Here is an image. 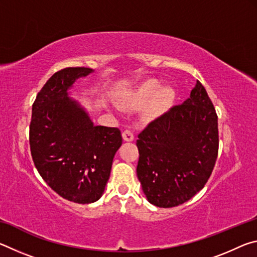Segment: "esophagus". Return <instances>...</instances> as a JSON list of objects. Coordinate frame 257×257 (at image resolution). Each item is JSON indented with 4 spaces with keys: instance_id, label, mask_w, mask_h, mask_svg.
<instances>
[{
    "instance_id": "34e87169",
    "label": "esophagus",
    "mask_w": 257,
    "mask_h": 257,
    "mask_svg": "<svg viewBox=\"0 0 257 257\" xmlns=\"http://www.w3.org/2000/svg\"><path fill=\"white\" fill-rule=\"evenodd\" d=\"M122 138L124 142H133L134 141V134L132 130H128L125 129L124 132L122 133Z\"/></svg>"
}]
</instances>
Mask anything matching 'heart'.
<instances>
[{
	"label": "heart",
	"mask_w": 257,
	"mask_h": 257,
	"mask_svg": "<svg viewBox=\"0 0 257 257\" xmlns=\"http://www.w3.org/2000/svg\"><path fill=\"white\" fill-rule=\"evenodd\" d=\"M176 99L175 90L162 87L158 79H149L135 86L122 96V105L130 108H144L149 120H156L172 107Z\"/></svg>",
	"instance_id": "heart-1"
}]
</instances>
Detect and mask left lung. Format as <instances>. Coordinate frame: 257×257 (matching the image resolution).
<instances>
[{
    "mask_svg": "<svg viewBox=\"0 0 257 257\" xmlns=\"http://www.w3.org/2000/svg\"><path fill=\"white\" fill-rule=\"evenodd\" d=\"M137 177L147 201L173 207L195 196L210 178L219 151L217 115L197 80L190 97L138 135Z\"/></svg>",
    "mask_w": 257,
    "mask_h": 257,
    "instance_id": "left-lung-1",
    "label": "left lung"
}]
</instances>
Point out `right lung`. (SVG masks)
<instances>
[{
	"mask_svg": "<svg viewBox=\"0 0 257 257\" xmlns=\"http://www.w3.org/2000/svg\"><path fill=\"white\" fill-rule=\"evenodd\" d=\"M93 71L76 67L55 72L37 94L29 127L38 173L61 197L78 204L101 198L122 144L118 128L94 125L84 107L69 97L78 78Z\"/></svg>",
	"mask_w": 257,
	"mask_h": 257,
	"instance_id": "add662e5",
	"label": "right lung"
}]
</instances>
